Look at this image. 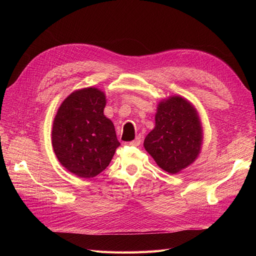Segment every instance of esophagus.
I'll list each match as a JSON object with an SVG mask.
<instances>
[{
    "mask_svg": "<svg viewBox=\"0 0 256 256\" xmlns=\"http://www.w3.org/2000/svg\"><path fill=\"white\" fill-rule=\"evenodd\" d=\"M141 138L140 136H138L136 138V140H134V141H131L129 144L130 145H132V146H138V145H140L141 144Z\"/></svg>",
    "mask_w": 256,
    "mask_h": 256,
    "instance_id": "obj_1",
    "label": "esophagus"
}]
</instances>
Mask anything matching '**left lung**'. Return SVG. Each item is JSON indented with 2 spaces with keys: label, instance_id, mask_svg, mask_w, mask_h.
Here are the masks:
<instances>
[{
  "label": "left lung",
  "instance_id": "obj_1",
  "mask_svg": "<svg viewBox=\"0 0 256 256\" xmlns=\"http://www.w3.org/2000/svg\"><path fill=\"white\" fill-rule=\"evenodd\" d=\"M154 128L146 136V152L166 172L176 174L198 158L203 129L194 106L180 96L161 100L154 116Z\"/></svg>",
  "mask_w": 256,
  "mask_h": 256
}]
</instances>
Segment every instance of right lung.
<instances>
[{
  "label": "right lung",
  "mask_w": 256,
  "mask_h": 256,
  "mask_svg": "<svg viewBox=\"0 0 256 256\" xmlns=\"http://www.w3.org/2000/svg\"><path fill=\"white\" fill-rule=\"evenodd\" d=\"M104 92L96 88L74 90L53 120L52 146L60 164L81 178H92L109 166L120 145L113 122L104 114Z\"/></svg>",
  "instance_id": "1"
}]
</instances>
